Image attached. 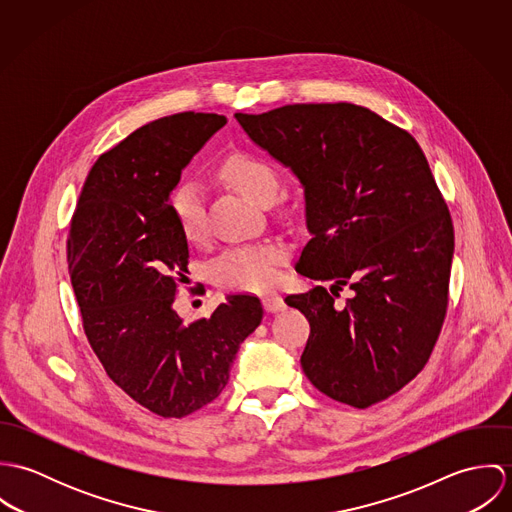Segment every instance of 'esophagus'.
<instances>
[{
    "instance_id": "esophagus-1",
    "label": "esophagus",
    "mask_w": 512,
    "mask_h": 512,
    "mask_svg": "<svg viewBox=\"0 0 512 512\" xmlns=\"http://www.w3.org/2000/svg\"><path fill=\"white\" fill-rule=\"evenodd\" d=\"M262 305L268 313H278V311H284L286 309V301L282 295L278 293H268L262 297Z\"/></svg>"
}]
</instances>
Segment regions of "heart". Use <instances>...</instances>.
I'll return each mask as SVG.
<instances>
[{
  "label": "heart",
  "mask_w": 512,
  "mask_h": 512,
  "mask_svg": "<svg viewBox=\"0 0 512 512\" xmlns=\"http://www.w3.org/2000/svg\"><path fill=\"white\" fill-rule=\"evenodd\" d=\"M220 177L244 197L266 205L278 191V173L262 157L232 153L219 167ZM171 211L187 240H199L205 232V201L195 183H183L171 197ZM284 250L274 244H244L228 248L213 262V276L230 290H264L276 280V268Z\"/></svg>",
  "instance_id": "heart-1"
}]
</instances>
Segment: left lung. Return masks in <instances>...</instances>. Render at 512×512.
<instances>
[{
	"label": "left lung",
	"instance_id": "8db88e82",
	"mask_svg": "<svg viewBox=\"0 0 512 512\" xmlns=\"http://www.w3.org/2000/svg\"><path fill=\"white\" fill-rule=\"evenodd\" d=\"M234 118L303 189L311 240L295 270L331 282L286 297L311 325L305 376L355 408L392 396L428 363L447 309L453 224L422 147L349 102ZM343 285L354 297L339 308Z\"/></svg>",
	"mask_w": 512,
	"mask_h": 512
}]
</instances>
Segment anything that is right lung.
I'll return each instance as SVG.
<instances>
[{
  "label": "right lung",
  "instance_id": "obj_1",
  "mask_svg": "<svg viewBox=\"0 0 512 512\" xmlns=\"http://www.w3.org/2000/svg\"><path fill=\"white\" fill-rule=\"evenodd\" d=\"M224 124L219 114L181 112L142 126L96 159L71 222L69 274L88 343L106 374L163 418L219 396L264 315L254 295H228L193 323L173 307L189 244L169 195Z\"/></svg>",
  "mask_w": 512,
  "mask_h": 512
}]
</instances>
